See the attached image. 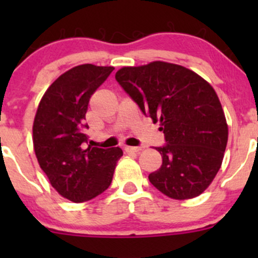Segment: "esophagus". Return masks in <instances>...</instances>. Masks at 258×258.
Listing matches in <instances>:
<instances>
[{"label":"esophagus","mask_w":258,"mask_h":258,"mask_svg":"<svg viewBox=\"0 0 258 258\" xmlns=\"http://www.w3.org/2000/svg\"><path fill=\"white\" fill-rule=\"evenodd\" d=\"M125 150L127 153H138V152H141L142 148L141 147H126Z\"/></svg>","instance_id":"obj_1"}]
</instances>
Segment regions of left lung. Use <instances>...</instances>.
<instances>
[{"mask_svg":"<svg viewBox=\"0 0 258 258\" xmlns=\"http://www.w3.org/2000/svg\"><path fill=\"white\" fill-rule=\"evenodd\" d=\"M123 91L154 123L165 144L156 148L162 165L150 183L177 200L203 193L220 170L228 141L223 109L212 86L177 64L153 61L115 74Z\"/></svg>","mask_w":258,"mask_h":258,"instance_id":"8db88e82","label":"left lung"}]
</instances>
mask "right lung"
Wrapping results in <instances>:
<instances>
[{"mask_svg":"<svg viewBox=\"0 0 258 258\" xmlns=\"http://www.w3.org/2000/svg\"><path fill=\"white\" fill-rule=\"evenodd\" d=\"M112 67L82 64L60 75L43 94L32 135L38 164L53 188L74 203L98 197L110 185L119 147L86 148L88 102Z\"/></svg>","mask_w":258,"mask_h":258,"instance_id":"right-lung-1","label":"right lung"}]
</instances>
